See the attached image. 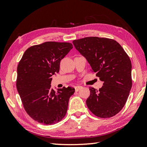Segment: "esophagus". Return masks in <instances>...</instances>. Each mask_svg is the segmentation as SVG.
<instances>
[{
  "mask_svg": "<svg viewBox=\"0 0 147 147\" xmlns=\"http://www.w3.org/2000/svg\"><path fill=\"white\" fill-rule=\"evenodd\" d=\"M82 86H75V90L76 92H78V91H79V90H80V89H82Z\"/></svg>",
  "mask_w": 147,
  "mask_h": 147,
  "instance_id": "esophagus-1",
  "label": "esophagus"
}]
</instances>
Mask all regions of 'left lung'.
Returning <instances> with one entry per match:
<instances>
[{
	"mask_svg": "<svg viewBox=\"0 0 147 147\" xmlns=\"http://www.w3.org/2000/svg\"><path fill=\"white\" fill-rule=\"evenodd\" d=\"M73 43L103 82L98 90L90 88L87 107L97 117L114 116L125 105L132 87V65L129 56L112 39L91 36L75 40Z\"/></svg>",
	"mask_w": 147,
	"mask_h": 147,
	"instance_id": "left-lung-1",
	"label": "left lung"
}]
</instances>
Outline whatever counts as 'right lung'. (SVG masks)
<instances>
[{"instance_id": "obj_1", "label": "right lung", "mask_w": 147, "mask_h": 147, "mask_svg": "<svg viewBox=\"0 0 147 147\" xmlns=\"http://www.w3.org/2000/svg\"><path fill=\"white\" fill-rule=\"evenodd\" d=\"M73 48L67 42H46L24 52L17 68L16 87L27 114L45 125L64 117L74 90L68 86L51 88L52 76L59 73L60 62Z\"/></svg>"}]
</instances>
